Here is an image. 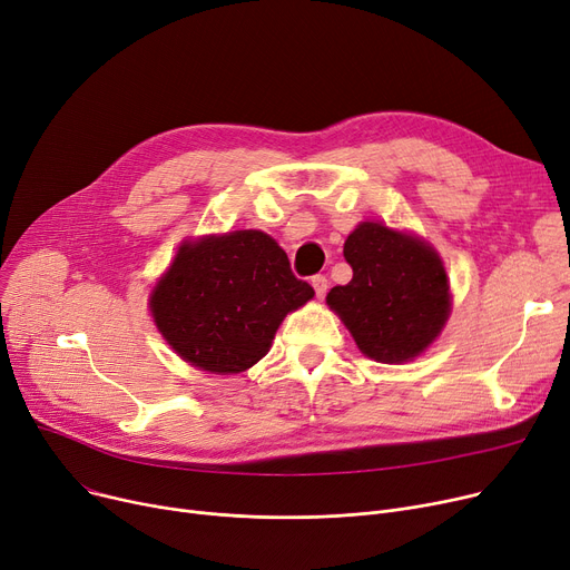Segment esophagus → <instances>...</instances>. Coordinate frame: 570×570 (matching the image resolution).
<instances>
[{
	"label": "esophagus",
	"instance_id": "obj_1",
	"mask_svg": "<svg viewBox=\"0 0 570 570\" xmlns=\"http://www.w3.org/2000/svg\"><path fill=\"white\" fill-rule=\"evenodd\" d=\"M311 285H313V289H315L317 298H324V294H326V289H328V281H326V276H313Z\"/></svg>",
	"mask_w": 570,
	"mask_h": 570
}]
</instances>
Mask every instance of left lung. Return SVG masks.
Listing matches in <instances>:
<instances>
[{
	"label": "left lung",
	"mask_w": 570,
	"mask_h": 570,
	"mask_svg": "<svg viewBox=\"0 0 570 570\" xmlns=\"http://www.w3.org/2000/svg\"><path fill=\"white\" fill-rule=\"evenodd\" d=\"M343 255L352 281L326 294L328 308L350 328L358 350L380 363H405L440 336L451 292L430 244L382 223H361Z\"/></svg>",
	"instance_id": "1"
}]
</instances>
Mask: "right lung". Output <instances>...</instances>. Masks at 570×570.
I'll list each match as a JSON object with an SVG mask.
<instances>
[{
	"label": "right lung",
	"mask_w": 570,
	"mask_h": 570,
	"mask_svg": "<svg viewBox=\"0 0 570 570\" xmlns=\"http://www.w3.org/2000/svg\"><path fill=\"white\" fill-rule=\"evenodd\" d=\"M313 296L269 234L237 229L184 242L156 283L149 308L167 345L186 363L234 375L269 352L285 315Z\"/></svg>",
	"instance_id": "add662e5"
}]
</instances>
